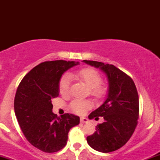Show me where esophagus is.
<instances>
[{"label":"esophagus","instance_id":"esophagus-1","mask_svg":"<svg viewBox=\"0 0 160 160\" xmlns=\"http://www.w3.org/2000/svg\"><path fill=\"white\" fill-rule=\"evenodd\" d=\"M89 120H88L86 117H80V122H85V123H88Z\"/></svg>","mask_w":160,"mask_h":160}]
</instances>
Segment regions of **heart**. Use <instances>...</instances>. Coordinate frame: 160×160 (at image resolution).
I'll return each mask as SVG.
<instances>
[{
    "label": "heart",
    "mask_w": 160,
    "mask_h": 160,
    "mask_svg": "<svg viewBox=\"0 0 160 160\" xmlns=\"http://www.w3.org/2000/svg\"><path fill=\"white\" fill-rule=\"evenodd\" d=\"M76 79L86 84L89 88L91 95L96 98H101L105 93V88L101 86L102 77L97 71L93 68H83L68 75H64L59 82V92L62 95H66L70 91V78ZM71 110L78 114H82L91 108L92 102L89 100L75 99L71 103Z\"/></svg>",
    "instance_id": "heart-1"
}]
</instances>
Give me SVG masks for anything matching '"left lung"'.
Returning <instances> with one entry per match:
<instances>
[{
    "instance_id": "8db88e82",
    "label": "left lung",
    "mask_w": 160,
    "mask_h": 160,
    "mask_svg": "<svg viewBox=\"0 0 160 160\" xmlns=\"http://www.w3.org/2000/svg\"><path fill=\"white\" fill-rule=\"evenodd\" d=\"M82 62L100 69L108 81L105 101L89 116V119L103 117L104 121L96 126V132L86 138V141L97 151H114L126 144L138 124L139 99L136 86L130 77L114 65L95 61Z\"/></svg>"
}]
</instances>
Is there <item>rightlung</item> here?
<instances>
[{
    "label": "right lung",
    "mask_w": 160,
    "mask_h": 160,
    "mask_svg": "<svg viewBox=\"0 0 160 160\" xmlns=\"http://www.w3.org/2000/svg\"><path fill=\"white\" fill-rule=\"evenodd\" d=\"M78 62L64 60L45 62L24 77L16 90L14 111L26 139L46 153L60 150L67 144L69 130L80 123V117L52 113V98L59 93L62 74Z\"/></svg>",
    "instance_id": "right-lung-1"
}]
</instances>
